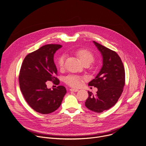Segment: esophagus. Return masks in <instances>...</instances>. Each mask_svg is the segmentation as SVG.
Returning <instances> with one entry per match:
<instances>
[{"label": "esophagus", "instance_id": "34e87169", "mask_svg": "<svg viewBox=\"0 0 146 146\" xmlns=\"http://www.w3.org/2000/svg\"><path fill=\"white\" fill-rule=\"evenodd\" d=\"M70 91L74 92H77L79 90L78 89H73V88H71V89H70Z\"/></svg>", "mask_w": 146, "mask_h": 146}]
</instances>
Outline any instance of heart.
I'll list each match as a JSON object with an SVG mask.
<instances>
[{"mask_svg": "<svg viewBox=\"0 0 146 146\" xmlns=\"http://www.w3.org/2000/svg\"><path fill=\"white\" fill-rule=\"evenodd\" d=\"M76 56L78 57L80 61L84 64H90L94 60L95 57L94 54L90 50L85 49H80L75 52ZM64 56L61 55L57 60V65L60 68H62L64 66ZM83 82V79L80 76L71 75L66 77L64 82L69 86L74 88L79 87Z\"/></svg>", "mask_w": 146, "mask_h": 146, "instance_id": "heart-1", "label": "heart"}]
</instances>
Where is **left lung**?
I'll return each mask as SVG.
<instances>
[{"mask_svg": "<svg viewBox=\"0 0 146 146\" xmlns=\"http://www.w3.org/2000/svg\"><path fill=\"white\" fill-rule=\"evenodd\" d=\"M103 57V66L94 79L88 85L97 88V94L88 91L85 105L90 110L100 113L117 103L125 85V70L119 56L102 45L93 41Z\"/></svg>", "mask_w": 146, "mask_h": 146, "instance_id": "left-lung-1", "label": "left lung"}]
</instances>
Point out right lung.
Returning <instances> with one entry per match:
<instances>
[{
    "label": "right lung",
    "instance_id": "obj_1",
    "mask_svg": "<svg viewBox=\"0 0 146 146\" xmlns=\"http://www.w3.org/2000/svg\"><path fill=\"white\" fill-rule=\"evenodd\" d=\"M62 46L47 44L28 54L21 65L19 83L21 92L28 104L35 111L48 114L57 110L66 93L60 85L53 90L46 87L47 81L58 85L56 77L57 70L53 58L56 52Z\"/></svg>",
    "mask_w": 146,
    "mask_h": 146
}]
</instances>
